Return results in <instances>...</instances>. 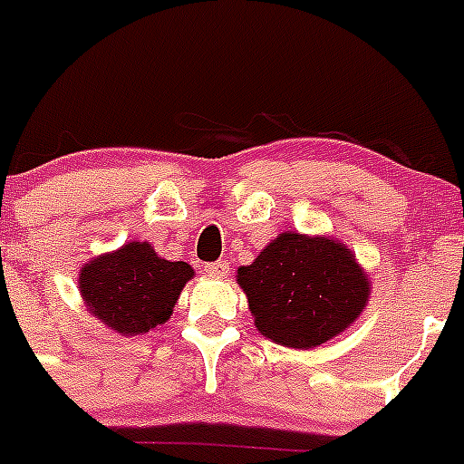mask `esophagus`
Wrapping results in <instances>:
<instances>
[{
  "instance_id": "esophagus-1",
  "label": "esophagus",
  "mask_w": 464,
  "mask_h": 464,
  "mask_svg": "<svg viewBox=\"0 0 464 464\" xmlns=\"http://www.w3.org/2000/svg\"><path fill=\"white\" fill-rule=\"evenodd\" d=\"M204 271H207L209 276H214V278H225V276L229 274V265L225 260L209 262V265L204 266Z\"/></svg>"
}]
</instances>
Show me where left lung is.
<instances>
[{
	"mask_svg": "<svg viewBox=\"0 0 464 464\" xmlns=\"http://www.w3.org/2000/svg\"><path fill=\"white\" fill-rule=\"evenodd\" d=\"M255 326L285 347L310 350L345 331L368 301V276L347 246L283 232L241 266Z\"/></svg>",
	"mask_w": 464,
	"mask_h": 464,
	"instance_id": "1",
	"label": "left lung"
}]
</instances>
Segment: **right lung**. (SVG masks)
<instances>
[{
  "label": "right lung",
  "mask_w": 464,
  "mask_h": 464,
  "mask_svg": "<svg viewBox=\"0 0 464 464\" xmlns=\"http://www.w3.org/2000/svg\"><path fill=\"white\" fill-rule=\"evenodd\" d=\"M190 278V265L160 260L147 241H130L82 266L80 292L101 322L135 335L169 320Z\"/></svg>",
  "instance_id": "add662e5"
}]
</instances>
